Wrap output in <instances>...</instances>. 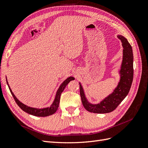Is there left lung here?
<instances>
[{"mask_svg":"<svg viewBox=\"0 0 148 148\" xmlns=\"http://www.w3.org/2000/svg\"><path fill=\"white\" fill-rule=\"evenodd\" d=\"M117 37L121 40L123 49V58L119 73L121 79L117 88L110 95L106 97L100 103L92 104L86 99L82 87L79 83L80 95L83 106L90 112L104 114L113 111L126 97L130 92L133 80V54L131 45L127 40L123 36Z\"/></svg>","mask_w":148,"mask_h":148,"instance_id":"left-lung-1","label":"left lung"}]
</instances>
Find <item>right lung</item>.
I'll return each instance as SVG.
<instances>
[{
  "label": "right lung",
  "instance_id": "right-lung-1",
  "mask_svg": "<svg viewBox=\"0 0 148 148\" xmlns=\"http://www.w3.org/2000/svg\"><path fill=\"white\" fill-rule=\"evenodd\" d=\"M73 80H74V78L73 77H68L67 79H66V80L62 83V84L60 86L58 90V91H57L55 99H54V102H53L52 105L51 106V107L43 108V109H37V108H31V107H29V106H27L24 104L23 103H22L21 102L18 101L17 99V97L15 96L14 93L12 91V90H11V89L10 88V87L8 84V82H7V85H8V86H9L10 91L11 94H12V95L14 97L15 101L16 102L18 106H19V108H21V109H22L24 111L27 112L28 114H31L33 116H39V117H46V116H49L53 114H54L56 112V111L58 110V109L59 108L60 97V95H61V93L63 92L64 88H65L66 86L68 84V83H69L71 81H73Z\"/></svg>",
  "mask_w": 148,
  "mask_h": 148
}]
</instances>
